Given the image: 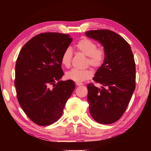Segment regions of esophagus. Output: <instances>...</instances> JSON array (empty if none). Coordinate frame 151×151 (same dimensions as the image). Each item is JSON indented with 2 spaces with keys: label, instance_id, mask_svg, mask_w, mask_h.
I'll return each mask as SVG.
<instances>
[{
  "label": "esophagus",
  "instance_id": "obj_1",
  "mask_svg": "<svg viewBox=\"0 0 151 151\" xmlns=\"http://www.w3.org/2000/svg\"><path fill=\"white\" fill-rule=\"evenodd\" d=\"M76 86H81V85H83V84L81 83H76Z\"/></svg>",
  "mask_w": 151,
  "mask_h": 151
}]
</instances>
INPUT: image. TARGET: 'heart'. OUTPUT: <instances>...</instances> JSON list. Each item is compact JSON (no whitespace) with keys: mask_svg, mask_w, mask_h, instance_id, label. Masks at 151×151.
I'll list each match as a JSON object with an SVG mask.
<instances>
[{"mask_svg":"<svg viewBox=\"0 0 151 151\" xmlns=\"http://www.w3.org/2000/svg\"><path fill=\"white\" fill-rule=\"evenodd\" d=\"M75 49L78 52L88 57L86 63L94 68H99L103 65L105 60V52L102 48H97V45L88 38H83L75 45ZM73 58V52L70 48L65 50L61 55L60 63L63 66L69 68ZM93 75L91 69H72L66 73V78L76 83H82L90 78Z\"/></svg>","mask_w":151,"mask_h":151,"instance_id":"b5f03b06","label":"heart"}]
</instances>
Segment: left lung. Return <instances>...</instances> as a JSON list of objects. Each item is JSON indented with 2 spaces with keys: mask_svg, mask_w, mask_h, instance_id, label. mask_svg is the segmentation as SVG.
Returning <instances> with one entry per match:
<instances>
[{
  "mask_svg": "<svg viewBox=\"0 0 151 151\" xmlns=\"http://www.w3.org/2000/svg\"><path fill=\"white\" fill-rule=\"evenodd\" d=\"M103 46L105 60L93 80L103 85H87V101L91 116L97 122L113 123L126 111L135 89L136 67L131 47L123 38L110 30L85 32Z\"/></svg>",
  "mask_w": 151,
  "mask_h": 151,
  "instance_id": "1",
  "label": "left lung"
}]
</instances>
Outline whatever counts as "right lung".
<instances>
[{
    "label": "right lung",
    "instance_id": "add662e5",
    "mask_svg": "<svg viewBox=\"0 0 151 151\" xmlns=\"http://www.w3.org/2000/svg\"><path fill=\"white\" fill-rule=\"evenodd\" d=\"M72 40L69 35L41 33L29 40L18 56L14 79L18 101L27 116L40 126L60 118L75 89L74 81H60L64 75L61 55Z\"/></svg>",
    "mask_w": 151,
    "mask_h": 151
}]
</instances>
